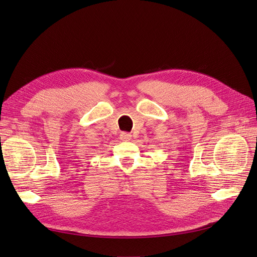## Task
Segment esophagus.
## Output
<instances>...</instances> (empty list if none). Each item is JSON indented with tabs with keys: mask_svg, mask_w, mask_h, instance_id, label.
<instances>
[{
	"mask_svg": "<svg viewBox=\"0 0 257 257\" xmlns=\"http://www.w3.org/2000/svg\"><path fill=\"white\" fill-rule=\"evenodd\" d=\"M120 138H121V141H123V142H130L132 139V135L128 134V133H121Z\"/></svg>",
	"mask_w": 257,
	"mask_h": 257,
	"instance_id": "esophagus-1",
	"label": "esophagus"
}]
</instances>
